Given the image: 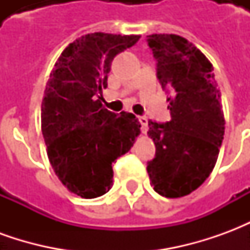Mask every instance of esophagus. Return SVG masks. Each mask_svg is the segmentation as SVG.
<instances>
[{
    "label": "esophagus",
    "mask_w": 250,
    "mask_h": 250,
    "mask_svg": "<svg viewBox=\"0 0 250 250\" xmlns=\"http://www.w3.org/2000/svg\"><path fill=\"white\" fill-rule=\"evenodd\" d=\"M138 119H139V123H141V125H142V132H143V134H146V132H147V123H148V120H147L146 116H139Z\"/></svg>",
    "instance_id": "obj_1"
}]
</instances>
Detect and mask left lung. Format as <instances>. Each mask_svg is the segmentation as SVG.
Masks as SVG:
<instances>
[{
	"label": "left lung",
	"instance_id": "left-lung-1",
	"mask_svg": "<svg viewBox=\"0 0 250 250\" xmlns=\"http://www.w3.org/2000/svg\"><path fill=\"white\" fill-rule=\"evenodd\" d=\"M147 41L158 62V79L171 92V120L148 122L157 152L147 173L158 194L179 198L198 188L215 166L225 132L221 93L209 59L186 39L150 35Z\"/></svg>",
	"mask_w": 250,
	"mask_h": 250
}]
</instances>
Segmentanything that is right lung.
<instances>
[{"instance_id":"add662e5","label":"right lung","mask_w":250,"mask_h":250,"mask_svg":"<svg viewBox=\"0 0 250 250\" xmlns=\"http://www.w3.org/2000/svg\"><path fill=\"white\" fill-rule=\"evenodd\" d=\"M139 35L89 33L71 42L57 59L41 103V131L52 168L71 193L96 198L112 188V162L130 151L141 134L135 115L104 108L114 57Z\"/></svg>"}]
</instances>
